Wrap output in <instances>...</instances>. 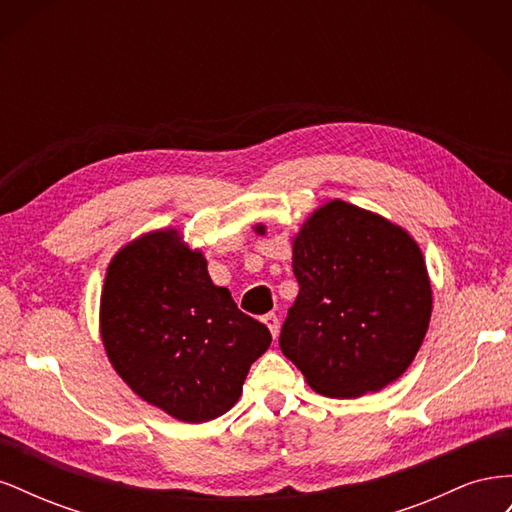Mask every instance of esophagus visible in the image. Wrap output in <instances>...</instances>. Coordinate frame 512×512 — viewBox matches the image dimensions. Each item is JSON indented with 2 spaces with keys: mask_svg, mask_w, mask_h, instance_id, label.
<instances>
[{
  "mask_svg": "<svg viewBox=\"0 0 512 512\" xmlns=\"http://www.w3.org/2000/svg\"><path fill=\"white\" fill-rule=\"evenodd\" d=\"M262 322L267 324L269 331H271V335H273V337H277V333H280V318H277V314H275V312L265 314V316H262Z\"/></svg>",
  "mask_w": 512,
  "mask_h": 512,
  "instance_id": "1",
  "label": "esophagus"
}]
</instances>
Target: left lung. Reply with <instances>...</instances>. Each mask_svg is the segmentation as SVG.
Here are the masks:
<instances>
[{
	"instance_id": "obj_1",
	"label": "left lung",
	"mask_w": 512,
	"mask_h": 512,
	"mask_svg": "<svg viewBox=\"0 0 512 512\" xmlns=\"http://www.w3.org/2000/svg\"><path fill=\"white\" fill-rule=\"evenodd\" d=\"M299 294L280 348L327 397L376 393L414 361L431 318L425 260L406 230L344 200L292 243Z\"/></svg>"
}]
</instances>
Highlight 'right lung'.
<instances>
[{
    "label": "right lung",
    "mask_w": 512,
    "mask_h": 512,
    "mask_svg": "<svg viewBox=\"0 0 512 512\" xmlns=\"http://www.w3.org/2000/svg\"><path fill=\"white\" fill-rule=\"evenodd\" d=\"M100 331L130 389L185 423L237 404L247 371L271 344L265 324L215 286L200 252L175 230L132 241L108 267Z\"/></svg>",
    "instance_id": "right-lung-1"
}]
</instances>
